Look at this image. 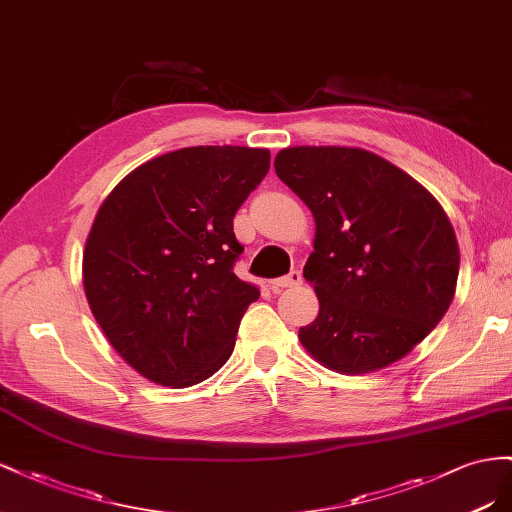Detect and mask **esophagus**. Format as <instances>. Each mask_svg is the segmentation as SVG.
I'll use <instances>...</instances> for the list:
<instances>
[{
  "instance_id": "1",
  "label": "esophagus",
  "mask_w": 512,
  "mask_h": 512,
  "mask_svg": "<svg viewBox=\"0 0 512 512\" xmlns=\"http://www.w3.org/2000/svg\"><path fill=\"white\" fill-rule=\"evenodd\" d=\"M300 283H302V274H300L298 270H291L287 276H281V279L270 281V287H272L274 291H281V289H285V287H296V285H300Z\"/></svg>"
}]
</instances>
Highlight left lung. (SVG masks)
Instances as JSON below:
<instances>
[{
	"instance_id": "left-lung-1",
	"label": "left lung",
	"mask_w": 512,
	"mask_h": 512,
	"mask_svg": "<svg viewBox=\"0 0 512 512\" xmlns=\"http://www.w3.org/2000/svg\"><path fill=\"white\" fill-rule=\"evenodd\" d=\"M274 169L315 218L304 279L319 313L298 332L306 352L345 375L410 354L455 298L459 244L444 208L369 150L296 145Z\"/></svg>"
}]
</instances>
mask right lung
Segmentation results:
<instances>
[{"mask_svg":"<svg viewBox=\"0 0 512 512\" xmlns=\"http://www.w3.org/2000/svg\"><path fill=\"white\" fill-rule=\"evenodd\" d=\"M270 152L197 145L143 163L113 188L83 251L85 298L130 367L195 386L223 367L259 289L233 264V216L266 178Z\"/></svg>","mask_w":512,"mask_h":512,"instance_id":"1","label":"right lung"}]
</instances>
